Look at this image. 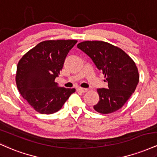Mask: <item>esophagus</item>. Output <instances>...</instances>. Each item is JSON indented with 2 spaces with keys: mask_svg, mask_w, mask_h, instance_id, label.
Here are the masks:
<instances>
[{
  "mask_svg": "<svg viewBox=\"0 0 157 157\" xmlns=\"http://www.w3.org/2000/svg\"><path fill=\"white\" fill-rule=\"evenodd\" d=\"M77 91L78 92H81V93H85L88 91L87 89H84V88H77Z\"/></svg>",
  "mask_w": 157,
  "mask_h": 157,
  "instance_id": "1",
  "label": "esophagus"
}]
</instances>
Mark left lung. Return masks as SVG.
<instances>
[{"label":"left lung","mask_w":157,"mask_h":157,"mask_svg":"<svg viewBox=\"0 0 157 157\" xmlns=\"http://www.w3.org/2000/svg\"><path fill=\"white\" fill-rule=\"evenodd\" d=\"M77 48L92 60L102 71L107 89H98L100 100L94 109L107 114L121 109L134 92L139 82V73L134 60L121 48L103 41H84Z\"/></svg>","instance_id":"obj_1"}]
</instances>
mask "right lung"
Returning a JSON list of instances; mask_svg holds the SVG:
<instances>
[{
  "label": "right lung",
  "mask_w": 157,
  "mask_h": 157,
  "mask_svg": "<svg viewBox=\"0 0 157 157\" xmlns=\"http://www.w3.org/2000/svg\"><path fill=\"white\" fill-rule=\"evenodd\" d=\"M77 42L75 40L43 41L20 60L16 73L17 89L37 112H57L75 92V89L60 87L55 80Z\"/></svg>",
  "instance_id": "obj_1"
}]
</instances>
